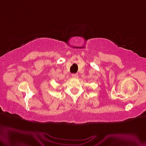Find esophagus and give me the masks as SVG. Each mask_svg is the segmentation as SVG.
I'll return each instance as SVG.
<instances>
[{"mask_svg":"<svg viewBox=\"0 0 146 146\" xmlns=\"http://www.w3.org/2000/svg\"><path fill=\"white\" fill-rule=\"evenodd\" d=\"M71 76L73 78H76L78 77V74L77 73H73V74H72Z\"/></svg>","mask_w":146,"mask_h":146,"instance_id":"34e87169","label":"esophagus"}]
</instances>
